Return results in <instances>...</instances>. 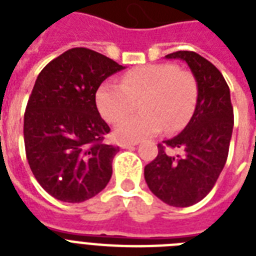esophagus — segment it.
Instances as JSON below:
<instances>
[{
  "label": "esophagus",
  "instance_id": "esophagus-1",
  "mask_svg": "<svg viewBox=\"0 0 256 256\" xmlns=\"http://www.w3.org/2000/svg\"><path fill=\"white\" fill-rule=\"evenodd\" d=\"M138 142H132V144H120V148H134Z\"/></svg>",
  "mask_w": 256,
  "mask_h": 256
}]
</instances>
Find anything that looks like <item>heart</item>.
Instances as JSON below:
<instances>
[{
	"mask_svg": "<svg viewBox=\"0 0 256 256\" xmlns=\"http://www.w3.org/2000/svg\"><path fill=\"white\" fill-rule=\"evenodd\" d=\"M198 100V82L188 70L172 64L136 68L120 78V86L104 82L96 92V104L104 120L116 124L136 112L142 114L120 122L114 136L132 144L148 136L182 130L194 114Z\"/></svg>",
	"mask_w": 256,
	"mask_h": 256,
	"instance_id": "heart-1",
	"label": "heart"
}]
</instances>
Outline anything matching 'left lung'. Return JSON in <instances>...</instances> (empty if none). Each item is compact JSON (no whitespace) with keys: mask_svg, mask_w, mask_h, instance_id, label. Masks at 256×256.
Instances as JSON below:
<instances>
[{"mask_svg":"<svg viewBox=\"0 0 256 256\" xmlns=\"http://www.w3.org/2000/svg\"><path fill=\"white\" fill-rule=\"evenodd\" d=\"M166 58H179L188 65L198 82V100L183 132L158 144V156L144 168V179L156 198L170 206L188 207L210 192L226 164L234 110L228 85L210 61L186 50Z\"/></svg>","mask_w":256,"mask_h":256,"instance_id":"1","label":"left lung"}]
</instances>
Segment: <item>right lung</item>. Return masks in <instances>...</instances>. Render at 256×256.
<instances>
[{
	"mask_svg": "<svg viewBox=\"0 0 256 256\" xmlns=\"http://www.w3.org/2000/svg\"><path fill=\"white\" fill-rule=\"evenodd\" d=\"M124 69L104 54L74 48L38 74L24 116L30 170L58 200L80 203L104 190L118 146L104 144L110 128L96 108V92Z\"/></svg>",
	"mask_w": 256,
	"mask_h": 256,
	"instance_id": "right-lung-1",
	"label": "right lung"
}]
</instances>
